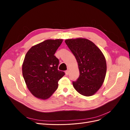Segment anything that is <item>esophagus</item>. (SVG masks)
<instances>
[{
	"mask_svg": "<svg viewBox=\"0 0 130 130\" xmlns=\"http://www.w3.org/2000/svg\"><path fill=\"white\" fill-rule=\"evenodd\" d=\"M69 70H66V71L65 72V73H66V75H68L69 74Z\"/></svg>",
	"mask_w": 130,
	"mask_h": 130,
	"instance_id": "1",
	"label": "esophagus"
}]
</instances>
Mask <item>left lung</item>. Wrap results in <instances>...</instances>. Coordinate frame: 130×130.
Wrapping results in <instances>:
<instances>
[{
    "label": "left lung",
    "instance_id": "obj_1",
    "mask_svg": "<svg viewBox=\"0 0 130 130\" xmlns=\"http://www.w3.org/2000/svg\"><path fill=\"white\" fill-rule=\"evenodd\" d=\"M75 57L80 76L73 85L81 95H94L103 85L106 76V59L100 49L93 42L83 38L65 41Z\"/></svg>",
    "mask_w": 130,
    "mask_h": 130
}]
</instances>
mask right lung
Returning <instances> with one entry per match:
<instances>
[{
    "instance_id": "1",
    "label": "right lung",
    "mask_w": 130,
    "mask_h": 130,
    "mask_svg": "<svg viewBox=\"0 0 130 130\" xmlns=\"http://www.w3.org/2000/svg\"><path fill=\"white\" fill-rule=\"evenodd\" d=\"M62 42V39L45 40L32 46L25 55L23 76L27 88L38 99L52 96L64 75V72L58 70L59 60L54 55Z\"/></svg>"
}]
</instances>
